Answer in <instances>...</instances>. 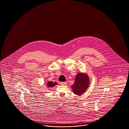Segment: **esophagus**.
<instances>
[{"label":"esophagus","mask_w":129,"mask_h":129,"mask_svg":"<svg viewBox=\"0 0 129 129\" xmlns=\"http://www.w3.org/2000/svg\"><path fill=\"white\" fill-rule=\"evenodd\" d=\"M66 82H60V84H61V85H65V84H66Z\"/></svg>","instance_id":"esophagus-1"}]
</instances>
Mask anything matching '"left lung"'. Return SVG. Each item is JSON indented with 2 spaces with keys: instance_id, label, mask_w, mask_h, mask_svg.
<instances>
[{
  "instance_id": "1",
  "label": "left lung",
  "mask_w": 129,
  "mask_h": 129,
  "mask_svg": "<svg viewBox=\"0 0 129 129\" xmlns=\"http://www.w3.org/2000/svg\"><path fill=\"white\" fill-rule=\"evenodd\" d=\"M89 78L87 75L83 73H78L75 81L72 85L73 92L76 95H81L87 90L89 85Z\"/></svg>"
}]
</instances>
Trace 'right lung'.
I'll return each mask as SVG.
<instances>
[{
    "mask_svg": "<svg viewBox=\"0 0 129 129\" xmlns=\"http://www.w3.org/2000/svg\"><path fill=\"white\" fill-rule=\"evenodd\" d=\"M57 84V82H53L52 81H51V82H48V83H47V86L48 87H54V86L56 85Z\"/></svg>",
    "mask_w": 129,
    "mask_h": 129,
    "instance_id": "right-lung-1",
    "label": "right lung"
}]
</instances>
